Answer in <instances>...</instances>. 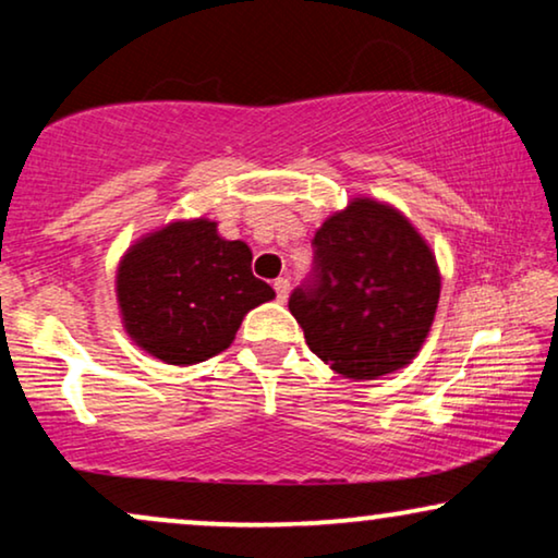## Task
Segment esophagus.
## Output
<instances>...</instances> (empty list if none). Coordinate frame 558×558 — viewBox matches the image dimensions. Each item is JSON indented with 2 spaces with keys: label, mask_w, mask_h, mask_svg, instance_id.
Returning a JSON list of instances; mask_svg holds the SVG:
<instances>
[{
  "label": "esophagus",
  "mask_w": 558,
  "mask_h": 558,
  "mask_svg": "<svg viewBox=\"0 0 558 558\" xmlns=\"http://www.w3.org/2000/svg\"><path fill=\"white\" fill-rule=\"evenodd\" d=\"M274 289H277V300L279 302H287V296H289V279L279 277L277 281H274Z\"/></svg>",
  "instance_id": "34e87169"
}]
</instances>
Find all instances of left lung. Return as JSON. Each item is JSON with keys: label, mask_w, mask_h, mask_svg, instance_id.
I'll return each mask as SVG.
<instances>
[{"label": "left lung", "mask_w": 558, "mask_h": 558, "mask_svg": "<svg viewBox=\"0 0 558 558\" xmlns=\"http://www.w3.org/2000/svg\"><path fill=\"white\" fill-rule=\"evenodd\" d=\"M315 269L289 312L319 361L373 380L414 361L437 315L441 274L414 223L376 197H353L317 228Z\"/></svg>", "instance_id": "8db88e82"}]
</instances>
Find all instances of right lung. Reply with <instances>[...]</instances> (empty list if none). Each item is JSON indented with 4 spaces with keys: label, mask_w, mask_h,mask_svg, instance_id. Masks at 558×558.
Segmentation results:
<instances>
[{
    "label": "right lung",
    "mask_w": 558,
    "mask_h": 558,
    "mask_svg": "<svg viewBox=\"0 0 558 558\" xmlns=\"http://www.w3.org/2000/svg\"><path fill=\"white\" fill-rule=\"evenodd\" d=\"M251 248L210 218L172 220L136 239L117 266L121 325L144 353L195 365L231 345L243 317L274 300Z\"/></svg>",
    "instance_id": "right-lung-1"
}]
</instances>
